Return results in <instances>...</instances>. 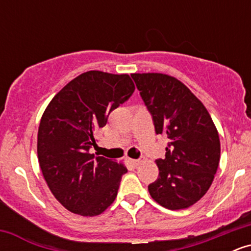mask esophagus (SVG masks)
Wrapping results in <instances>:
<instances>
[{
  "mask_svg": "<svg viewBox=\"0 0 251 251\" xmlns=\"http://www.w3.org/2000/svg\"><path fill=\"white\" fill-rule=\"evenodd\" d=\"M142 163H143L142 159H131V164L133 166H135V168H137V166H139Z\"/></svg>",
  "mask_w": 251,
  "mask_h": 251,
  "instance_id": "obj_1",
  "label": "esophagus"
}]
</instances>
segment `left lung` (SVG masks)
<instances>
[{"instance_id":"1","label":"left lung","mask_w":251,"mask_h":251,"mask_svg":"<svg viewBox=\"0 0 251 251\" xmlns=\"http://www.w3.org/2000/svg\"><path fill=\"white\" fill-rule=\"evenodd\" d=\"M153 118L155 133L168 138L159 177L151 197L170 210L194 205L206 194L221 158V143L208 109L176 77L162 73L131 74Z\"/></svg>"}]
</instances>
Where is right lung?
Masks as SVG:
<instances>
[{
    "label": "right lung",
    "instance_id": "1",
    "mask_svg": "<svg viewBox=\"0 0 251 251\" xmlns=\"http://www.w3.org/2000/svg\"><path fill=\"white\" fill-rule=\"evenodd\" d=\"M128 74L89 71L51 99L37 132V158L54 197L68 211L102 214L118 195L125 164L88 153L108 114L134 92Z\"/></svg>",
    "mask_w": 251,
    "mask_h": 251
}]
</instances>
